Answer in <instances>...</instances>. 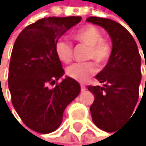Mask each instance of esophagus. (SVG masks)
<instances>
[{"instance_id": "esophagus-1", "label": "esophagus", "mask_w": 146, "mask_h": 146, "mask_svg": "<svg viewBox=\"0 0 146 146\" xmlns=\"http://www.w3.org/2000/svg\"><path fill=\"white\" fill-rule=\"evenodd\" d=\"M81 87V92H85L86 90V86H84V85H80Z\"/></svg>"}]
</instances>
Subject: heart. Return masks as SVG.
Listing matches in <instances>:
<instances>
[{
	"label": "heart",
	"instance_id": "obj_1",
	"mask_svg": "<svg viewBox=\"0 0 146 146\" xmlns=\"http://www.w3.org/2000/svg\"><path fill=\"white\" fill-rule=\"evenodd\" d=\"M74 38L82 44L89 47L87 59H92L98 65L107 63L111 54L110 45L105 40L101 31L93 25H87L74 33ZM56 53L57 57L64 63H69L72 59L74 48L72 43L66 39H59L56 43ZM97 72L94 62L74 63L69 66L66 74L78 82H85Z\"/></svg>",
	"mask_w": 146,
	"mask_h": 146
}]
</instances>
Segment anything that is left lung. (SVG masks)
Here are the masks:
<instances>
[{
	"label": "left lung",
	"instance_id": "left-lung-1",
	"mask_svg": "<svg viewBox=\"0 0 146 146\" xmlns=\"http://www.w3.org/2000/svg\"><path fill=\"white\" fill-rule=\"evenodd\" d=\"M87 21L107 30L112 41L108 62L95 76L103 86H88L94 94L90 108L92 122L102 130L112 132L133 113L139 99L142 59L133 36L120 23L98 17Z\"/></svg>",
	"mask_w": 146,
	"mask_h": 146
}]
</instances>
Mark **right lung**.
<instances>
[{
    "instance_id": "obj_1",
    "label": "right lung",
    "mask_w": 146,
    "mask_h": 146,
    "mask_svg": "<svg viewBox=\"0 0 146 146\" xmlns=\"http://www.w3.org/2000/svg\"><path fill=\"white\" fill-rule=\"evenodd\" d=\"M80 21L74 16L41 19L25 27L13 46L8 72L12 104L24 125L38 133L58 128L67 106L80 92L71 77L56 83L64 70L56 53L58 38Z\"/></svg>"
}]
</instances>
